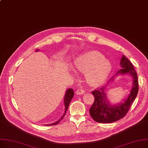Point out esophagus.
Listing matches in <instances>:
<instances>
[{"instance_id":"esophagus-1","label":"esophagus","mask_w":148,"mask_h":148,"mask_svg":"<svg viewBox=\"0 0 148 148\" xmlns=\"http://www.w3.org/2000/svg\"><path fill=\"white\" fill-rule=\"evenodd\" d=\"M85 93V90L82 89V88H78V89L76 91V94L78 95H83Z\"/></svg>"}]
</instances>
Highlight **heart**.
<instances>
[{
  "label": "heart",
  "instance_id": "1",
  "mask_svg": "<svg viewBox=\"0 0 148 148\" xmlns=\"http://www.w3.org/2000/svg\"><path fill=\"white\" fill-rule=\"evenodd\" d=\"M78 71L85 73L87 83L92 86L102 84L112 70L111 62L99 52L90 51L77 58L74 62Z\"/></svg>",
  "mask_w": 148,
  "mask_h": 148
}]
</instances>
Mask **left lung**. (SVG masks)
Instances as JSON below:
<instances>
[{
    "label": "left lung",
    "mask_w": 148,
    "mask_h": 148,
    "mask_svg": "<svg viewBox=\"0 0 148 148\" xmlns=\"http://www.w3.org/2000/svg\"><path fill=\"white\" fill-rule=\"evenodd\" d=\"M120 66L121 70L111 78L105 86L92 91L95 101L90 108L89 112L93 120L97 123H111L121 119L129 111L138 93L139 85L137 73L131 62L123 55L120 61ZM124 74H129L132 77V87L131 93L122 103L112 105L107 98V85L116 75Z\"/></svg>",
    "instance_id": "1"
}]
</instances>
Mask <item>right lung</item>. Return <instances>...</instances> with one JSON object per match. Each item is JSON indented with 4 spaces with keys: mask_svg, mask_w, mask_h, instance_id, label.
<instances>
[{
    "mask_svg": "<svg viewBox=\"0 0 148 148\" xmlns=\"http://www.w3.org/2000/svg\"><path fill=\"white\" fill-rule=\"evenodd\" d=\"M38 51H39V49H37L36 52H37ZM74 95V90H73V88H68V89L66 90L65 95L64 99V106H65V112H64V115H62V116H61V119L59 120L58 121H56L53 123H52V124H45V125H56L58 123H60L62 120V119L64 117V116L66 114V112L68 110V106H69V105H70V102H71V101L73 99Z\"/></svg>",
    "mask_w": 148,
    "mask_h": 148,
    "instance_id": "right-lung-1",
    "label": "right lung"
}]
</instances>
